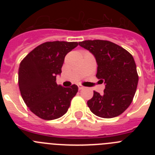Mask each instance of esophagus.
I'll use <instances>...</instances> for the list:
<instances>
[{"label": "esophagus", "mask_w": 155, "mask_h": 155, "mask_svg": "<svg viewBox=\"0 0 155 155\" xmlns=\"http://www.w3.org/2000/svg\"><path fill=\"white\" fill-rule=\"evenodd\" d=\"M83 88H84V86L81 85V84H78V89L79 90H82Z\"/></svg>", "instance_id": "esophagus-1"}]
</instances>
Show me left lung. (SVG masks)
Listing matches in <instances>:
<instances>
[{"label": "left lung", "instance_id": "left-lung-1", "mask_svg": "<svg viewBox=\"0 0 155 155\" xmlns=\"http://www.w3.org/2000/svg\"><path fill=\"white\" fill-rule=\"evenodd\" d=\"M79 46L94 56L98 64L97 78L105 84L103 94L94 91L87 106L102 118L120 116L131 104L137 87L134 57L125 49L107 40H85L79 42Z\"/></svg>", "mask_w": 155, "mask_h": 155}]
</instances>
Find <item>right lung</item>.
I'll list each match as a JSON object with an SVG mask.
<instances>
[{"instance_id":"obj_1","label":"right lung","mask_w":155,"mask_h":155,"mask_svg":"<svg viewBox=\"0 0 155 155\" xmlns=\"http://www.w3.org/2000/svg\"><path fill=\"white\" fill-rule=\"evenodd\" d=\"M78 42H46L31 50L20 63L18 86L25 103L31 112L46 120L64 116L75 96L76 84L64 87L56 82L61 74L65 56Z\"/></svg>"}]
</instances>
